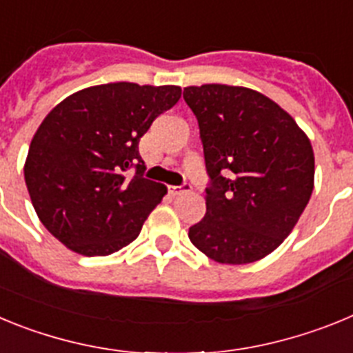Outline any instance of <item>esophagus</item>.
Listing matches in <instances>:
<instances>
[{"label":"esophagus","mask_w":353,"mask_h":353,"mask_svg":"<svg viewBox=\"0 0 353 353\" xmlns=\"http://www.w3.org/2000/svg\"><path fill=\"white\" fill-rule=\"evenodd\" d=\"M168 189H170L171 196H180V194H183V192L191 191V187L187 185V183L185 185H170Z\"/></svg>","instance_id":"34e87169"}]
</instances>
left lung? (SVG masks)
<instances>
[{"label":"left lung","instance_id":"left-lung-1","mask_svg":"<svg viewBox=\"0 0 353 353\" xmlns=\"http://www.w3.org/2000/svg\"><path fill=\"white\" fill-rule=\"evenodd\" d=\"M198 118L210 187L189 239L217 263L258 261L283 244L310 201L314 154L281 105L228 84L183 88Z\"/></svg>","mask_w":353,"mask_h":353}]
</instances>
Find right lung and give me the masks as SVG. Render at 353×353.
<instances>
[{"mask_svg": "<svg viewBox=\"0 0 353 353\" xmlns=\"http://www.w3.org/2000/svg\"><path fill=\"white\" fill-rule=\"evenodd\" d=\"M180 86L109 83L72 93L31 139L24 180L39 219L65 248L108 256L138 239L168 187L143 179L139 139ZM137 166V174L125 171Z\"/></svg>", "mask_w": 353, "mask_h": 353, "instance_id": "add662e5", "label": "right lung"}]
</instances>
